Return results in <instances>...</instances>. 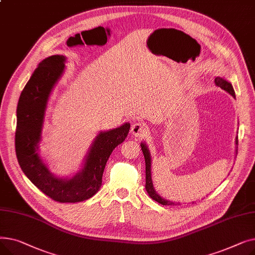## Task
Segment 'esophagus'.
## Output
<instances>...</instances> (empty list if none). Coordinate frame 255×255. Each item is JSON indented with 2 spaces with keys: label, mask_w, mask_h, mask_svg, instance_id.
<instances>
[{
  "label": "esophagus",
  "mask_w": 255,
  "mask_h": 255,
  "mask_svg": "<svg viewBox=\"0 0 255 255\" xmlns=\"http://www.w3.org/2000/svg\"><path fill=\"white\" fill-rule=\"evenodd\" d=\"M130 131L132 135H134L136 137H143L145 136V134L149 133V127L142 122H136L133 123Z\"/></svg>",
  "instance_id": "1"
}]
</instances>
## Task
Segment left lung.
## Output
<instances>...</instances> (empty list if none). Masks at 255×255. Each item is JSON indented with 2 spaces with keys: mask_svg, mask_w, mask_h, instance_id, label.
Listing matches in <instances>:
<instances>
[{
  "mask_svg": "<svg viewBox=\"0 0 255 255\" xmlns=\"http://www.w3.org/2000/svg\"><path fill=\"white\" fill-rule=\"evenodd\" d=\"M215 85L217 87H220L222 90H224L225 92H227L229 94H231V95L236 98V95H235V91H234V88L232 86V84L230 82H227V80L223 77H220V76H217L215 78ZM140 146H141V150H142V153H143V156H144V161H145V190L146 192H148V194L150 195V197L152 199H154L155 202L161 204L163 206H172L175 205V203L170 202V200H167V199H164L163 197L160 196L155 188L153 186V181H152V171H151V165H152V159H151V153L148 149V146H146V144L144 142H141L140 143ZM238 153V136L236 137V154Z\"/></svg>",
  "mask_w": 255,
  "mask_h": 255,
  "instance_id": "left-lung-1",
  "label": "left lung"
}]
</instances>
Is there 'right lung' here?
<instances>
[{"instance_id": "obj_1", "label": "right lung", "mask_w": 255, "mask_h": 255, "mask_svg": "<svg viewBox=\"0 0 255 255\" xmlns=\"http://www.w3.org/2000/svg\"><path fill=\"white\" fill-rule=\"evenodd\" d=\"M66 57L55 55L40 62L23 88L16 110L15 151L24 175L44 194L59 203H79L96 194L112 152L128 135L130 124L100 131L85 157L83 168L71 178L52 175L39 155L47 102L65 70Z\"/></svg>"}]
</instances>
